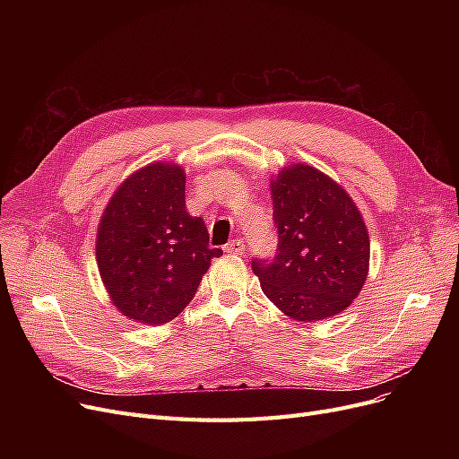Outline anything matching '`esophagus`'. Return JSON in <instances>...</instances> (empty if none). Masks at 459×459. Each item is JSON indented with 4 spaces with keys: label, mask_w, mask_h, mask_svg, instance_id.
Here are the masks:
<instances>
[{
    "label": "esophagus",
    "mask_w": 459,
    "mask_h": 459,
    "mask_svg": "<svg viewBox=\"0 0 459 459\" xmlns=\"http://www.w3.org/2000/svg\"><path fill=\"white\" fill-rule=\"evenodd\" d=\"M225 251L230 253V255H244L246 246H244L242 239L236 238V239H230V242L225 246Z\"/></svg>",
    "instance_id": "obj_1"
}]
</instances>
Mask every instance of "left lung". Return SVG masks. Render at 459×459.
I'll return each instance as SVG.
<instances>
[{
	"mask_svg": "<svg viewBox=\"0 0 459 459\" xmlns=\"http://www.w3.org/2000/svg\"><path fill=\"white\" fill-rule=\"evenodd\" d=\"M277 251L253 258L260 286L299 322L339 315L368 275L370 239L348 193L310 165L282 169L272 182Z\"/></svg>",
	"mask_w": 459,
	"mask_h": 459,
	"instance_id": "obj_1",
	"label": "left lung"
}]
</instances>
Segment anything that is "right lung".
I'll list each match as a JSON object with an SVG mask.
<instances>
[{
	"instance_id": "obj_1",
	"label": "right lung",
	"mask_w": 459,
	"mask_h": 459,
	"mask_svg": "<svg viewBox=\"0 0 459 459\" xmlns=\"http://www.w3.org/2000/svg\"><path fill=\"white\" fill-rule=\"evenodd\" d=\"M208 242L204 221L186 210L182 169H141L115 191L96 238L113 305L139 324L171 322L195 296L212 258L223 255Z\"/></svg>"
}]
</instances>
